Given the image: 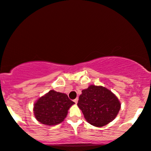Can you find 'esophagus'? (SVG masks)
Wrapping results in <instances>:
<instances>
[{
	"mask_svg": "<svg viewBox=\"0 0 151 151\" xmlns=\"http://www.w3.org/2000/svg\"><path fill=\"white\" fill-rule=\"evenodd\" d=\"M74 102H75V104H77V102H78V98H76L74 100Z\"/></svg>",
	"mask_w": 151,
	"mask_h": 151,
	"instance_id": "1",
	"label": "esophagus"
}]
</instances>
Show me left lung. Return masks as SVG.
Masks as SVG:
<instances>
[{
	"label": "left lung",
	"instance_id": "left-lung-1",
	"mask_svg": "<svg viewBox=\"0 0 151 151\" xmlns=\"http://www.w3.org/2000/svg\"><path fill=\"white\" fill-rule=\"evenodd\" d=\"M77 105L91 125L102 127L112 121L120 109L118 99L102 86H89L82 91Z\"/></svg>",
	"mask_w": 151,
	"mask_h": 151
}]
</instances>
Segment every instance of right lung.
<instances>
[{"instance_id": "obj_1", "label": "right lung", "mask_w": 151, "mask_h": 151, "mask_svg": "<svg viewBox=\"0 0 151 151\" xmlns=\"http://www.w3.org/2000/svg\"><path fill=\"white\" fill-rule=\"evenodd\" d=\"M74 104L66 94L51 90L36 101L34 112L36 120L41 123L57 125L67 117L68 110Z\"/></svg>"}]
</instances>
